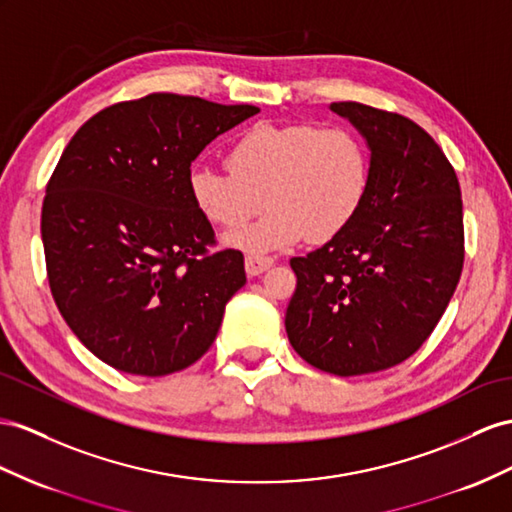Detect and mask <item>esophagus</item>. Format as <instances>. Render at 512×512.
<instances>
[{
  "mask_svg": "<svg viewBox=\"0 0 512 512\" xmlns=\"http://www.w3.org/2000/svg\"><path fill=\"white\" fill-rule=\"evenodd\" d=\"M272 264H274V259L266 257V255H246V259H244L248 277H257V274L266 272Z\"/></svg>",
  "mask_w": 512,
  "mask_h": 512,
  "instance_id": "esophagus-1",
  "label": "esophagus"
}]
</instances>
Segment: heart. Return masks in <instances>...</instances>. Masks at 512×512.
<instances>
[{"label": "heart", "instance_id": "1", "mask_svg": "<svg viewBox=\"0 0 512 512\" xmlns=\"http://www.w3.org/2000/svg\"><path fill=\"white\" fill-rule=\"evenodd\" d=\"M227 168L196 166L188 188L194 207L218 227H240L227 242L248 253L290 246L305 235L326 242L342 233L370 190V153L348 127L259 123L231 144Z\"/></svg>", "mask_w": 512, "mask_h": 512}]
</instances>
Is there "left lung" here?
<instances>
[{
	"instance_id": "8db88e82",
	"label": "left lung",
	"mask_w": 512,
	"mask_h": 512,
	"mask_svg": "<svg viewBox=\"0 0 512 512\" xmlns=\"http://www.w3.org/2000/svg\"><path fill=\"white\" fill-rule=\"evenodd\" d=\"M331 110L368 140L370 190L342 233L290 259L285 331L313 368L359 376L406 361L435 331L463 272V199L417 123L357 101Z\"/></svg>"
}]
</instances>
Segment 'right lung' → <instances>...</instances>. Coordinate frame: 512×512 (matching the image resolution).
I'll return each mask as SVG.
<instances>
[{
    "mask_svg": "<svg viewBox=\"0 0 512 512\" xmlns=\"http://www.w3.org/2000/svg\"><path fill=\"white\" fill-rule=\"evenodd\" d=\"M257 112L153 93L97 112L62 151L41 214L51 296L114 370L166 376L214 344L246 283L244 255L216 248L192 203L190 164Z\"/></svg>",
    "mask_w": 512,
    "mask_h": 512,
    "instance_id": "obj_1",
    "label": "right lung"
}]
</instances>
